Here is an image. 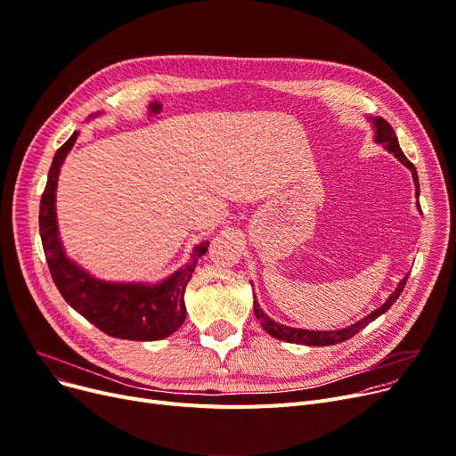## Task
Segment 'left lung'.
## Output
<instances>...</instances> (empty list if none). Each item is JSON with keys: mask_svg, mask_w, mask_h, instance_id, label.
<instances>
[{"mask_svg": "<svg viewBox=\"0 0 456 456\" xmlns=\"http://www.w3.org/2000/svg\"><path fill=\"white\" fill-rule=\"evenodd\" d=\"M374 128H376V142L379 143H384L386 149L389 152H393L395 156L399 158V160L411 171V176H413V183H415V193L419 195V181H418V171H415V166L408 160V158L404 156V152L401 151L399 147V142H397V135H395V130L391 128V125L386 121V118L382 117H376L374 118ZM421 208V207H419ZM406 280L408 275L404 277V280H401L399 287L395 289V292L389 296L387 302L380 307L372 311L370 314H367L365 319H362L360 322L352 324L350 328H345V330H338V331H311V330H296V328H287L283 324H277L275 321H272L268 314L263 313V309L259 307V304H256V300H253V313L256 316V321L261 322V326L265 328V331H268L272 338L275 339H281V341H287V343H298V345H309V346H330V345H338V343H343L346 339H350L352 335L358 333L360 330H363L369 322H372L374 319H379V316L382 313H386L395 302H397V298L401 296L404 285H406Z\"/></svg>", "mask_w": 456, "mask_h": 456, "instance_id": "obj_1", "label": "left lung"}]
</instances>
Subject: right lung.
<instances>
[{
	"label": "right lung",
	"instance_id": "add662e5",
	"mask_svg": "<svg viewBox=\"0 0 456 456\" xmlns=\"http://www.w3.org/2000/svg\"><path fill=\"white\" fill-rule=\"evenodd\" d=\"M76 137L77 132L57 149L41 200V210H38V227H41V240L52 280L72 309L111 338L128 341L164 339L179 330L186 319L184 290L197 261L207 253L208 242L203 240L197 244L188 265L154 287L98 281L80 266L70 263L57 236L55 188L59 167L72 149Z\"/></svg>",
	"mask_w": 456,
	"mask_h": 456
}]
</instances>
